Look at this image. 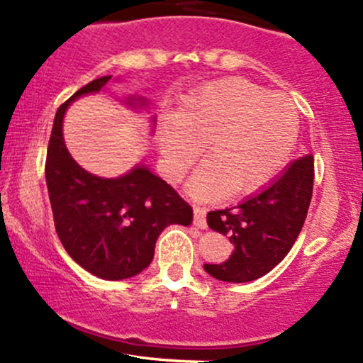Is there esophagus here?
<instances>
[{
  "label": "esophagus",
  "instance_id": "esophagus-1",
  "mask_svg": "<svg viewBox=\"0 0 363 363\" xmlns=\"http://www.w3.org/2000/svg\"><path fill=\"white\" fill-rule=\"evenodd\" d=\"M194 225L197 228H201V230L207 228L206 209H203V207H199V206L194 207Z\"/></svg>",
  "mask_w": 363,
  "mask_h": 363
}]
</instances>
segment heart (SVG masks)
<instances>
[{
	"label": "heart",
	"instance_id": "b5f03b06",
	"mask_svg": "<svg viewBox=\"0 0 363 363\" xmlns=\"http://www.w3.org/2000/svg\"><path fill=\"white\" fill-rule=\"evenodd\" d=\"M296 137L298 113L291 99L247 79L207 85L160 123L169 182L180 180L206 144L207 160L186 183L195 199L255 192L283 168Z\"/></svg>",
	"mask_w": 363,
	"mask_h": 363
}]
</instances>
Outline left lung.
Instances as JSON below:
<instances>
[{"instance_id": "left-lung-1", "label": "left lung", "mask_w": 363, "mask_h": 363, "mask_svg": "<svg viewBox=\"0 0 363 363\" xmlns=\"http://www.w3.org/2000/svg\"><path fill=\"white\" fill-rule=\"evenodd\" d=\"M313 189V156L298 157L264 190L230 209L211 211L207 225L230 236L235 252L221 264H203L219 281L247 283L286 257L307 218Z\"/></svg>"}]
</instances>
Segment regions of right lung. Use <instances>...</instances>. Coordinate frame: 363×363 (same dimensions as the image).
<instances>
[{"label": "right lung", "instance_id": "right-lung-1", "mask_svg": "<svg viewBox=\"0 0 363 363\" xmlns=\"http://www.w3.org/2000/svg\"><path fill=\"white\" fill-rule=\"evenodd\" d=\"M109 79L92 80L58 108L48 144L46 183L56 233L68 255L97 278L116 281L144 271L161 231L169 225L189 226L194 211L145 166L120 178H99L70 156L61 132L65 111L77 97L99 92Z\"/></svg>", "mask_w": 363, "mask_h": 363}]
</instances>
